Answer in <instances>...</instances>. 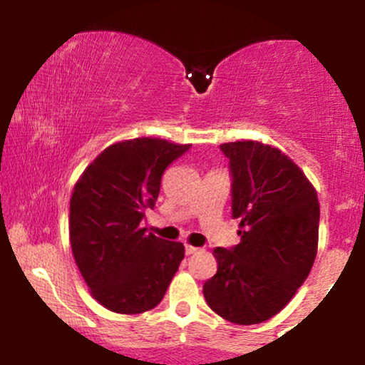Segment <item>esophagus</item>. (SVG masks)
<instances>
[{"label": "esophagus", "instance_id": "esophagus-1", "mask_svg": "<svg viewBox=\"0 0 365 365\" xmlns=\"http://www.w3.org/2000/svg\"><path fill=\"white\" fill-rule=\"evenodd\" d=\"M195 252H199V249H197V247L185 245V254H187V255H192V254H195Z\"/></svg>", "mask_w": 365, "mask_h": 365}]
</instances>
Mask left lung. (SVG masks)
Returning <instances> with one entry per match:
<instances>
[{
	"label": "left lung",
	"mask_w": 365,
	"mask_h": 365,
	"mask_svg": "<svg viewBox=\"0 0 365 365\" xmlns=\"http://www.w3.org/2000/svg\"><path fill=\"white\" fill-rule=\"evenodd\" d=\"M232 175L240 244L216 247L204 283L209 307L235 324L278 314L307 279L317 252L319 202L302 170L279 149L244 140L220 145Z\"/></svg>",
	"instance_id": "obj_1"
}]
</instances>
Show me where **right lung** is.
I'll list each match as a JSON object with an SVG mask.
<instances>
[{"label": "right lung", "instance_id": "1", "mask_svg": "<svg viewBox=\"0 0 365 365\" xmlns=\"http://www.w3.org/2000/svg\"><path fill=\"white\" fill-rule=\"evenodd\" d=\"M190 145L125 140L104 149L75 183L70 244L78 269L99 304L118 314L156 307L185 249L145 233L140 221L156 206L161 177Z\"/></svg>", "mask_w": 365, "mask_h": 365}]
</instances>
